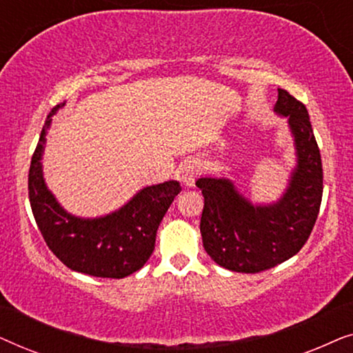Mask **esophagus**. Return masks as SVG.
I'll return each mask as SVG.
<instances>
[{
	"instance_id": "obj_1",
	"label": "esophagus",
	"mask_w": 353,
	"mask_h": 353,
	"mask_svg": "<svg viewBox=\"0 0 353 353\" xmlns=\"http://www.w3.org/2000/svg\"><path fill=\"white\" fill-rule=\"evenodd\" d=\"M199 176V165L196 161H185L180 167V181L185 186H194L196 178Z\"/></svg>"
}]
</instances>
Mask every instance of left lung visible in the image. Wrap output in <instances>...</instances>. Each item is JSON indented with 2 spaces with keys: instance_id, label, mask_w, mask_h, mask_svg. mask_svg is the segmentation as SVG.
Instances as JSON below:
<instances>
[{
  "instance_id": "8db88e82",
  "label": "left lung",
  "mask_w": 353,
  "mask_h": 353,
  "mask_svg": "<svg viewBox=\"0 0 353 353\" xmlns=\"http://www.w3.org/2000/svg\"><path fill=\"white\" fill-rule=\"evenodd\" d=\"M289 119L297 149V168L276 204L254 207L225 178H199L204 196L201 234L215 263L239 273H260L291 259L307 243L320 214L323 165L303 103L278 88L274 105Z\"/></svg>"
}]
</instances>
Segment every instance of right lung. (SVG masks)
Segmentation results:
<instances>
[{
    "instance_id": "right-lung-1",
    "label": "right lung",
    "mask_w": 353,
    "mask_h": 353,
    "mask_svg": "<svg viewBox=\"0 0 353 353\" xmlns=\"http://www.w3.org/2000/svg\"><path fill=\"white\" fill-rule=\"evenodd\" d=\"M61 105L64 103L46 117L28 170V199L37 226L48 248L65 267L96 278H125L151 257L159 225L181 186L172 180L144 188L127 205L103 219L83 220L67 214L46 190L41 175L51 115Z\"/></svg>"
}]
</instances>
